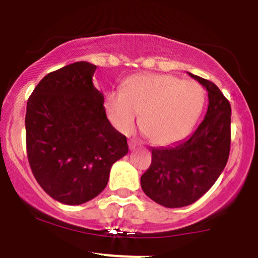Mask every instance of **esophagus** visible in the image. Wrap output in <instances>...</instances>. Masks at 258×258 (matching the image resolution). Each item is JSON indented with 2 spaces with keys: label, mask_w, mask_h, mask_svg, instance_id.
<instances>
[{
  "label": "esophagus",
  "mask_w": 258,
  "mask_h": 258,
  "mask_svg": "<svg viewBox=\"0 0 258 258\" xmlns=\"http://www.w3.org/2000/svg\"><path fill=\"white\" fill-rule=\"evenodd\" d=\"M128 147H130V149H135L136 147H137V142L136 141H130L128 142Z\"/></svg>",
  "instance_id": "obj_1"
}]
</instances>
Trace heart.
Here are the masks:
<instances>
[{
    "label": "heart",
    "instance_id": "obj_1",
    "mask_svg": "<svg viewBox=\"0 0 258 258\" xmlns=\"http://www.w3.org/2000/svg\"><path fill=\"white\" fill-rule=\"evenodd\" d=\"M104 110L117 131L127 135L139 127L148 141L170 146L180 141L199 120L205 93L194 81L166 74H141L125 80L121 91H108Z\"/></svg>",
    "mask_w": 258,
    "mask_h": 258
}]
</instances>
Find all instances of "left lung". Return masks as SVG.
Segmentation results:
<instances>
[{
    "label": "left lung",
    "mask_w": 258,
    "mask_h": 258,
    "mask_svg": "<svg viewBox=\"0 0 258 258\" xmlns=\"http://www.w3.org/2000/svg\"><path fill=\"white\" fill-rule=\"evenodd\" d=\"M188 74L209 93L205 117L189 138L171 147L153 148L152 165L141 177L144 193L170 209L200 199L215 184L229 158V102L214 82Z\"/></svg>",
    "instance_id": "left-lung-1"
}]
</instances>
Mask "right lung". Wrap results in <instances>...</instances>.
Here are the masks:
<instances>
[{
	"instance_id": "add662e5",
	"label": "right lung",
	"mask_w": 258,
	"mask_h": 258,
	"mask_svg": "<svg viewBox=\"0 0 258 258\" xmlns=\"http://www.w3.org/2000/svg\"><path fill=\"white\" fill-rule=\"evenodd\" d=\"M96 69L76 61L47 74L26 104L31 171L41 188L65 205H81L102 193L112 164L128 153L92 81Z\"/></svg>"
}]
</instances>
